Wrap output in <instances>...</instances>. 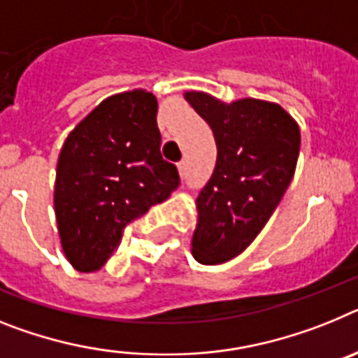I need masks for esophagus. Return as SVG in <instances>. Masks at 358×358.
<instances>
[{
  "label": "esophagus",
  "mask_w": 358,
  "mask_h": 358,
  "mask_svg": "<svg viewBox=\"0 0 358 358\" xmlns=\"http://www.w3.org/2000/svg\"><path fill=\"white\" fill-rule=\"evenodd\" d=\"M176 167H178V173H180V176H185V175H187V162H185V160H182V162H180V164H178V166H176Z\"/></svg>",
  "instance_id": "1"
}]
</instances>
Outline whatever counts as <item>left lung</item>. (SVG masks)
<instances>
[{"label": "left lung", "instance_id": "obj_1", "mask_svg": "<svg viewBox=\"0 0 358 358\" xmlns=\"http://www.w3.org/2000/svg\"><path fill=\"white\" fill-rule=\"evenodd\" d=\"M183 99L209 124L216 167L196 198L191 254L201 265L225 263L252 243L294 178L301 148L295 119L278 102L185 92Z\"/></svg>", "mask_w": 358, "mask_h": 358}]
</instances>
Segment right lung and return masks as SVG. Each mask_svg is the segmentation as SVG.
I'll return each mask as SVG.
<instances>
[{
    "instance_id": "add662e5",
    "label": "right lung",
    "mask_w": 358,
    "mask_h": 358,
    "mask_svg": "<svg viewBox=\"0 0 358 358\" xmlns=\"http://www.w3.org/2000/svg\"><path fill=\"white\" fill-rule=\"evenodd\" d=\"M157 111V97L148 90L115 93L61 148L55 222L64 256L79 272L101 268L124 227L178 187V171L160 155Z\"/></svg>"
}]
</instances>
